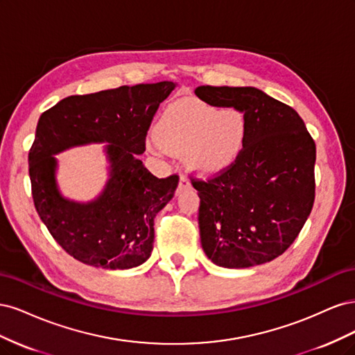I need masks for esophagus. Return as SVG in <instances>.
<instances>
[{"mask_svg": "<svg viewBox=\"0 0 355 355\" xmlns=\"http://www.w3.org/2000/svg\"><path fill=\"white\" fill-rule=\"evenodd\" d=\"M191 184H189V179L187 178V176H184V175H180V178H179V187H178V189H182V188H188Z\"/></svg>", "mask_w": 355, "mask_h": 355, "instance_id": "34e87169", "label": "esophagus"}]
</instances>
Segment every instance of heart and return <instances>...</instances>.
I'll return each mask as SVG.
<instances>
[{
  "mask_svg": "<svg viewBox=\"0 0 355 355\" xmlns=\"http://www.w3.org/2000/svg\"><path fill=\"white\" fill-rule=\"evenodd\" d=\"M245 118L237 110L197 99L168 105L155 124V136L148 139L153 153L187 154L188 164L201 175L214 176L228 170L243 153Z\"/></svg>",
  "mask_w": 355,
  "mask_h": 355,
  "instance_id": "b5f03b06",
  "label": "heart"
}]
</instances>
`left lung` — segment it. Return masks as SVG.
<instances>
[{"mask_svg":"<svg viewBox=\"0 0 355 355\" xmlns=\"http://www.w3.org/2000/svg\"><path fill=\"white\" fill-rule=\"evenodd\" d=\"M206 103L245 118L239 159L198 191L202 250L223 268H249L283 254L299 235L315 197V144L299 114L254 87L200 85Z\"/></svg>","mask_w":355,"mask_h":355,"instance_id":"left-lung-1","label":"left lung"}]
</instances>
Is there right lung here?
Masks as SVG:
<instances>
[{"label":"right lung","instance_id":"right-lung-1","mask_svg":"<svg viewBox=\"0 0 355 355\" xmlns=\"http://www.w3.org/2000/svg\"><path fill=\"white\" fill-rule=\"evenodd\" d=\"M176 83L136 84L69 96L42 112L29 151L35 209L63 250L105 270L142 265L154 247V219L173 198L179 178H155L137 155L159 103ZM106 143L109 180L92 202L61 196L55 155L73 146Z\"/></svg>","mask_w":355,"mask_h":355}]
</instances>
